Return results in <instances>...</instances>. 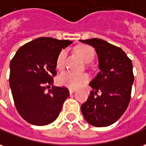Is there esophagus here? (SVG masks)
<instances>
[{"mask_svg":"<svg viewBox=\"0 0 146 146\" xmlns=\"http://www.w3.org/2000/svg\"><path fill=\"white\" fill-rule=\"evenodd\" d=\"M76 91V89H69V92H70V94H72V93H74V92Z\"/></svg>","mask_w":146,"mask_h":146,"instance_id":"34e87169","label":"esophagus"}]
</instances>
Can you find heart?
Listing matches in <instances>:
<instances>
[{
	"instance_id": "obj_1",
	"label": "heart",
	"mask_w": 146,
	"mask_h": 146,
	"mask_svg": "<svg viewBox=\"0 0 146 146\" xmlns=\"http://www.w3.org/2000/svg\"><path fill=\"white\" fill-rule=\"evenodd\" d=\"M78 53L86 63L92 61L94 57V50L89 46H81L78 48ZM67 50H63L58 55L57 59V67L62 68L64 65ZM89 79V75L86 73H77L72 71H65L60 73L58 76V82L60 85L67 86L70 89H77Z\"/></svg>"
}]
</instances>
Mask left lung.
<instances>
[{"label":"left lung","mask_w":146,"mask_h":146,"mask_svg":"<svg viewBox=\"0 0 146 146\" xmlns=\"http://www.w3.org/2000/svg\"><path fill=\"white\" fill-rule=\"evenodd\" d=\"M92 46L97 54L100 72L89 86L92 90L81 106L86 121L95 127L115 123L129 104L134 82L131 60L120 47L100 39L79 40ZM98 92L101 95H97Z\"/></svg>","instance_id":"left-lung-1"}]
</instances>
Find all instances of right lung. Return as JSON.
Returning a JSON list of instances; mask_svg holds the SVG:
<instances>
[{"instance_id": "right-lung-1", "label": "right lung", "mask_w": 146, "mask_h": 146, "mask_svg": "<svg viewBox=\"0 0 146 146\" xmlns=\"http://www.w3.org/2000/svg\"><path fill=\"white\" fill-rule=\"evenodd\" d=\"M72 41L40 37L18 50L10 63L9 86L18 112L29 124L43 126L59 116L69 96L65 87L54 86L58 55ZM52 88L48 92L46 87Z\"/></svg>"}]
</instances>
